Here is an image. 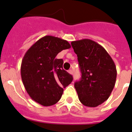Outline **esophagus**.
Masks as SVG:
<instances>
[{
	"label": "esophagus",
	"mask_w": 132,
	"mask_h": 132,
	"mask_svg": "<svg viewBox=\"0 0 132 132\" xmlns=\"http://www.w3.org/2000/svg\"><path fill=\"white\" fill-rule=\"evenodd\" d=\"M68 72H69V74H71V75H72V74H73V71H72V70H71V69L69 70V71H68Z\"/></svg>",
	"instance_id": "34e87169"
}]
</instances>
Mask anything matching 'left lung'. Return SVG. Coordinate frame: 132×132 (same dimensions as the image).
<instances>
[{"instance_id":"1","label":"left lung","mask_w":132,"mask_h":132,"mask_svg":"<svg viewBox=\"0 0 132 132\" xmlns=\"http://www.w3.org/2000/svg\"><path fill=\"white\" fill-rule=\"evenodd\" d=\"M78 57L81 79L75 83L80 101L86 107H95L109 97L117 78L116 65L105 49L94 40L72 41Z\"/></svg>"}]
</instances>
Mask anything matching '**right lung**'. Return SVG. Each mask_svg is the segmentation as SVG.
Returning <instances> with one entry per match:
<instances>
[{
    "instance_id": "add662e5",
    "label": "right lung",
    "mask_w": 132,
    "mask_h": 132,
    "mask_svg": "<svg viewBox=\"0 0 132 132\" xmlns=\"http://www.w3.org/2000/svg\"><path fill=\"white\" fill-rule=\"evenodd\" d=\"M71 48L65 40L47 35L40 38L26 52L21 65V76L27 92L43 106L58 102L72 76L63 69V60L55 57Z\"/></svg>"
}]
</instances>
